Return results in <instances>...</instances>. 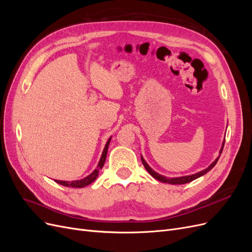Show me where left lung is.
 <instances>
[{
    "label": "left lung",
    "mask_w": 252,
    "mask_h": 252,
    "mask_svg": "<svg viewBox=\"0 0 252 252\" xmlns=\"http://www.w3.org/2000/svg\"><path fill=\"white\" fill-rule=\"evenodd\" d=\"M224 144H225V141H223L222 147H220V155H219V157H218V158L215 159V161H213V162H212V163L207 167V168L204 169V170H202V171H200V172H196V173H194V174L184 175V177H178V178H168V177H165V175L159 174V173L156 172L154 169H152L151 167L147 164V162L145 161L144 158H143L142 156H141V159H142V163H143V165H144L145 168H146V170L150 173L151 177H154L156 180H158V181H159V182H162V183H167V184H172V185H183V184H186V183L192 182L193 180H196L197 178H200V177H202V175H204V174L207 173L208 171H210V170L213 168V167L216 166V164L218 163L219 158H220V154H222V151H223Z\"/></svg>",
    "instance_id": "8db88e82"
}]
</instances>
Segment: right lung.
I'll return each instance as SVG.
<instances>
[{
    "label": "right lung",
    "mask_w": 252,
    "mask_h": 252,
    "mask_svg": "<svg viewBox=\"0 0 252 252\" xmlns=\"http://www.w3.org/2000/svg\"><path fill=\"white\" fill-rule=\"evenodd\" d=\"M110 140H111V136L108 139L107 143H106L105 147H104V150L102 152V156H101V158L100 161H98V164L96 166V168L91 172L89 175H87V177H85L84 179H81V180H78V181H59V180H55L56 183H58V184H61L63 186H66V187H72V188H83L85 187L89 184H91L98 175V171H100V169L103 168L104 166V163L106 161V156H107V151H108V146H109V143H110Z\"/></svg>",
    "instance_id": "1"
}]
</instances>
